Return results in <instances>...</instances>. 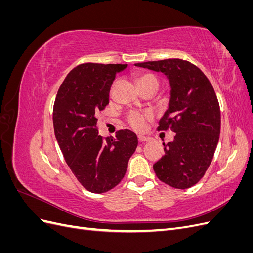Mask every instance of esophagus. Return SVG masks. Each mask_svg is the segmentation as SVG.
Masks as SVG:
<instances>
[{"label": "esophagus", "mask_w": 253, "mask_h": 253, "mask_svg": "<svg viewBox=\"0 0 253 253\" xmlns=\"http://www.w3.org/2000/svg\"><path fill=\"white\" fill-rule=\"evenodd\" d=\"M138 140H139V142H148L151 140V138H149V137H144V136H138Z\"/></svg>", "instance_id": "1"}]
</instances>
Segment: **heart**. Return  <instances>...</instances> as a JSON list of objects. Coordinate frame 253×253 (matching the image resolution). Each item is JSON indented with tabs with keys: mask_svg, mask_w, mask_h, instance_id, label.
I'll list each match as a JSON object with an SVG mask.
<instances>
[{
	"mask_svg": "<svg viewBox=\"0 0 253 253\" xmlns=\"http://www.w3.org/2000/svg\"><path fill=\"white\" fill-rule=\"evenodd\" d=\"M133 79L136 83V85L139 87L141 91H144L150 88H158V79L154 74L149 73V72H137L133 75ZM115 87V83L111 88V93H113ZM152 119V114L149 112L145 113H138V112H133L128 115L127 122L131 127L137 132H142L144 131L145 126H147L148 121Z\"/></svg>",
	"mask_w": 253,
	"mask_h": 253,
	"instance_id": "b5f03b06",
	"label": "heart"
}]
</instances>
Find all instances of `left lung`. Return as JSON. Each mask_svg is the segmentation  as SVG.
<instances>
[{"instance_id":"obj_1","label":"left lung","mask_w":253,"mask_h":253,"mask_svg":"<svg viewBox=\"0 0 253 253\" xmlns=\"http://www.w3.org/2000/svg\"><path fill=\"white\" fill-rule=\"evenodd\" d=\"M164 73L170 80L169 109L158 131L175 133L164 144L165 155L153 165L159 180L176 189L196 185L208 169L220 133V110L212 84L196 65L181 59L136 63Z\"/></svg>"}]
</instances>
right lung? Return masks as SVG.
<instances>
[{
	"instance_id": "add662e5",
	"label": "right lung",
	"mask_w": 253,
	"mask_h": 253,
	"mask_svg": "<svg viewBox=\"0 0 253 253\" xmlns=\"http://www.w3.org/2000/svg\"><path fill=\"white\" fill-rule=\"evenodd\" d=\"M127 64L83 63L61 84L53 103V129L67 166L91 193H104L125 177L135 152L136 134L124 129L115 138L98 135L97 115L109 104L116 74Z\"/></svg>"
}]
</instances>
